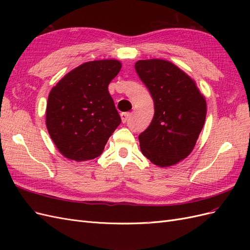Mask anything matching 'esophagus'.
<instances>
[{"mask_svg": "<svg viewBox=\"0 0 250 250\" xmlns=\"http://www.w3.org/2000/svg\"><path fill=\"white\" fill-rule=\"evenodd\" d=\"M130 118V112H122L121 113V119H122V122L126 123Z\"/></svg>", "mask_w": 250, "mask_h": 250, "instance_id": "34e87169", "label": "esophagus"}]
</instances>
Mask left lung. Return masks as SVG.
Wrapping results in <instances>:
<instances>
[{
  "instance_id": "left-lung-1",
  "label": "left lung",
  "mask_w": 250,
  "mask_h": 250,
  "mask_svg": "<svg viewBox=\"0 0 250 250\" xmlns=\"http://www.w3.org/2000/svg\"><path fill=\"white\" fill-rule=\"evenodd\" d=\"M135 72L149 89L154 116L139 135L142 153L169 167L192 152L207 116V102L195 82L167 60H139Z\"/></svg>"
}]
</instances>
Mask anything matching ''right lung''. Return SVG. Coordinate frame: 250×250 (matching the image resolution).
Returning a JSON list of instances; mask_svg holds the SVG:
<instances>
[{
    "mask_svg": "<svg viewBox=\"0 0 250 250\" xmlns=\"http://www.w3.org/2000/svg\"><path fill=\"white\" fill-rule=\"evenodd\" d=\"M118 60H95L74 69L51 89L46 125L59 152L72 161L100 156L121 118L108 92Z\"/></svg>",
    "mask_w": 250,
    "mask_h": 250,
    "instance_id": "add662e5",
    "label": "right lung"
}]
</instances>
